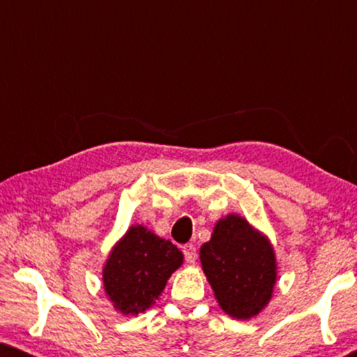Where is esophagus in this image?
<instances>
[{"label":"esophagus","mask_w":357,"mask_h":357,"mask_svg":"<svg viewBox=\"0 0 357 357\" xmlns=\"http://www.w3.org/2000/svg\"><path fill=\"white\" fill-rule=\"evenodd\" d=\"M183 255H185V260L188 263H195V260H197V247L192 245V243L183 245Z\"/></svg>","instance_id":"esophagus-1"}]
</instances>
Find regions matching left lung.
Instances as JSON below:
<instances>
[{"mask_svg": "<svg viewBox=\"0 0 357 357\" xmlns=\"http://www.w3.org/2000/svg\"><path fill=\"white\" fill-rule=\"evenodd\" d=\"M199 261L229 317L250 320L270 304L278 281L275 248L245 218L231 213L219 219L199 248Z\"/></svg>", "mask_w": 357, "mask_h": 357, "instance_id": "8db88e82", "label": "left lung"}]
</instances>
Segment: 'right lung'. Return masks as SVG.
<instances>
[{"mask_svg":"<svg viewBox=\"0 0 357 357\" xmlns=\"http://www.w3.org/2000/svg\"><path fill=\"white\" fill-rule=\"evenodd\" d=\"M183 263V253L143 224L128 227L102 268L107 299L123 315L144 314Z\"/></svg>","mask_w":357,"mask_h":357,"instance_id":"right-lung-1","label":"right lung"}]
</instances>
